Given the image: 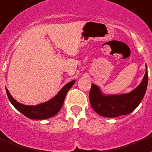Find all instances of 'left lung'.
Returning a JSON list of instances; mask_svg holds the SVG:
<instances>
[{
    "label": "left lung",
    "instance_id": "obj_1",
    "mask_svg": "<svg viewBox=\"0 0 152 152\" xmlns=\"http://www.w3.org/2000/svg\"><path fill=\"white\" fill-rule=\"evenodd\" d=\"M148 83V70L142 83L131 93L119 95H103L97 86L92 84L89 99L92 108L99 115L107 118L128 115L136 108L146 93Z\"/></svg>",
    "mask_w": 152,
    "mask_h": 152
}]
</instances>
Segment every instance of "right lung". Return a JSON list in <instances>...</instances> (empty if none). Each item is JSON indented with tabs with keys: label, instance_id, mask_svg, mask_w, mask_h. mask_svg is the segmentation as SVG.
<instances>
[{
	"label": "right lung",
	"instance_id": "1",
	"mask_svg": "<svg viewBox=\"0 0 152 152\" xmlns=\"http://www.w3.org/2000/svg\"><path fill=\"white\" fill-rule=\"evenodd\" d=\"M75 82V80H73L66 84L53 99L37 106H26V105L19 103L11 96V94L7 89L6 93L8 98L11 103L13 105V107L20 113H22L27 118H31V119H45V118H51L54 116L61 110L66 93L69 89L71 88L72 86L74 85Z\"/></svg>",
	"mask_w": 152,
	"mask_h": 152
}]
</instances>
